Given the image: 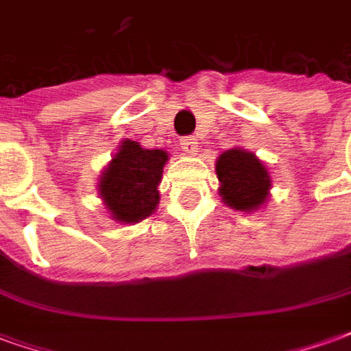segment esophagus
<instances>
[{
    "instance_id": "1",
    "label": "esophagus",
    "mask_w": 351,
    "mask_h": 351,
    "mask_svg": "<svg viewBox=\"0 0 351 351\" xmlns=\"http://www.w3.org/2000/svg\"><path fill=\"white\" fill-rule=\"evenodd\" d=\"M180 145H182V150H184V154H188V156H193V154L197 152V138L195 137H186V138H182V143H180Z\"/></svg>"
}]
</instances>
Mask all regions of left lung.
Listing matches in <instances>:
<instances>
[{"instance_id": "8db88e82", "label": "left lung", "mask_w": 351, "mask_h": 351, "mask_svg": "<svg viewBox=\"0 0 351 351\" xmlns=\"http://www.w3.org/2000/svg\"><path fill=\"white\" fill-rule=\"evenodd\" d=\"M218 195L237 213H256L271 195L272 178L258 156L243 146L229 148L216 160Z\"/></svg>"}]
</instances>
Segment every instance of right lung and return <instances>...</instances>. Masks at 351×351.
<instances>
[{
    "instance_id": "right-lung-1",
    "label": "right lung",
    "mask_w": 351,
    "mask_h": 351,
    "mask_svg": "<svg viewBox=\"0 0 351 351\" xmlns=\"http://www.w3.org/2000/svg\"><path fill=\"white\" fill-rule=\"evenodd\" d=\"M167 161L165 150H148L137 141L123 138L97 182V195L112 220L133 226L156 213Z\"/></svg>"
}]
</instances>
